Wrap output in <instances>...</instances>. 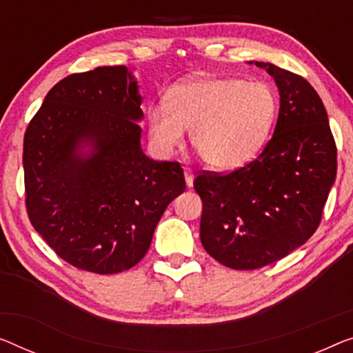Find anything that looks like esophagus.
<instances>
[{"label": "esophagus", "instance_id": "34e87169", "mask_svg": "<svg viewBox=\"0 0 353 353\" xmlns=\"http://www.w3.org/2000/svg\"><path fill=\"white\" fill-rule=\"evenodd\" d=\"M183 176H185V182H187V187L192 188L193 187V171L190 170V168H183Z\"/></svg>", "mask_w": 353, "mask_h": 353}]
</instances>
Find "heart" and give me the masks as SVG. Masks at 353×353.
<instances>
[{
	"label": "heart",
	"mask_w": 353,
	"mask_h": 353,
	"mask_svg": "<svg viewBox=\"0 0 353 353\" xmlns=\"http://www.w3.org/2000/svg\"><path fill=\"white\" fill-rule=\"evenodd\" d=\"M279 110L274 87L243 77H193L172 85L165 104L147 110V133L160 155H171L190 130L209 168L233 171L259 157Z\"/></svg>",
	"instance_id": "1"
}]
</instances>
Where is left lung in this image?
I'll use <instances>...</instances> for the list:
<instances>
[{
  "mask_svg": "<svg viewBox=\"0 0 353 353\" xmlns=\"http://www.w3.org/2000/svg\"><path fill=\"white\" fill-rule=\"evenodd\" d=\"M274 79L281 108L274 134L249 165L227 176L201 174L199 236L231 270H256L301 247L317 230L336 181L328 115L306 79L272 63L249 61Z\"/></svg>",
  "mask_w": 353,
  "mask_h": 353,
  "instance_id": "8db88e82",
  "label": "left lung"
}]
</instances>
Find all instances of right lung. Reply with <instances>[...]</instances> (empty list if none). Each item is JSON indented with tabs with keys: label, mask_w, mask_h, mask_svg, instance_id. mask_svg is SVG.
<instances>
[{
	"label": "right lung",
	"mask_w": 353,
	"mask_h": 353,
	"mask_svg": "<svg viewBox=\"0 0 353 353\" xmlns=\"http://www.w3.org/2000/svg\"><path fill=\"white\" fill-rule=\"evenodd\" d=\"M143 97L133 70L71 74L47 93L26 128V210L57 255L117 274L149 250L168 204L185 190L177 161L141 147Z\"/></svg>",
	"instance_id": "1"
}]
</instances>
